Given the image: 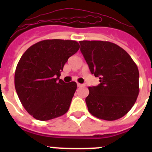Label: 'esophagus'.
Masks as SVG:
<instances>
[{
  "mask_svg": "<svg viewBox=\"0 0 152 152\" xmlns=\"http://www.w3.org/2000/svg\"><path fill=\"white\" fill-rule=\"evenodd\" d=\"M77 87H82V86H84V84H79V83H77Z\"/></svg>",
  "mask_w": 152,
  "mask_h": 152,
  "instance_id": "1",
  "label": "esophagus"
}]
</instances>
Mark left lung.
<instances>
[{
  "instance_id": "obj_1",
  "label": "left lung",
  "mask_w": 152,
  "mask_h": 152,
  "mask_svg": "<svg viewBox=\"0 0 152 152\" xmlns=\"http://www.w3.org/2000/svg\"><path fill=\"white\" fill-rule=\"evenodd\" d=\"M80 52L100 84L89 87L85 99L88 111L99 119L113 121L124 116L139 93V73L129 55L107 41H80Z\"/></svg>"
}]
</instances>
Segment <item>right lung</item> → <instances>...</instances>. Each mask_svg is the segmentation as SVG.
Wrapping results in <instances>:
<instances>
[{"label": "right lung", "mask_w": 152, "mask_h": 152, "mask_svg": "<svg viewBox=\"0 0 152 152\" xmlns=\"http://www.w3.org/2000/svg\"><path fill=\"white\" fill-rule=\"evenodd\" d=\"M79 48L74 40H42L20 58L15 71V89L22 105L35 119L46 121L68 112L77 84L64 83L59 77L68 58Z\"/></svg>", "instance_id": "right-lung-1"}]
</instances>
